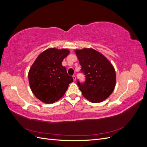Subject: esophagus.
Listing matches in <instances>:
<instances>
[{
  "mask_svg": "<svg viewBox=\"0 0 147 147\" xmlns=\"http://www.w3.org/2000/svg\"><path fill=\"white\" fill-rule=\"evenodd\" d=\"M72 77H73V79H74V82L76 81V77H75V75H73Z\"/></svg>",
  "mask_w": 147,
  "mask_h": 147,
  "instance_id": "34e87169",
  "label": "esophagus"
}]
</instances>
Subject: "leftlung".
<instances>
[{
    "label": "left lung",
    "mask_w": 147,
    "mask_h": 147,
    "mask_svg": "<svg viewBox=\"0 0 147 147\" xmlns=\"http://www.w3.org/2000/svg\"><path fill=\"white\" fill-rule=\"evenodd\" d=\"M82 72L85 75L84 83L77 84L83 96L92 103L107 99L116 84V73L112 64L100 53L92 48L76 50Z\"/></svg>",
    "instance_id": "left-lung-1"
}]
</instances>
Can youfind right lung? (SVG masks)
Instances as JSON below:
<instances>
[{"mask_svg":"<svg viewBox=\"0 0 147 147\" xmlns=\"http://www.w3.org/2000/svg\"><path fill=\"white\" fill-rule=\"evenodd\" d=\"M70 53L67 49L50 48L38 55L28 73L33 94L45 104H53L63 97L73 78L62 62Z\"/></svg>","mask_w":147,"mask_h":147,"instance_id":"1","label":"right lung"}]
</instances>
